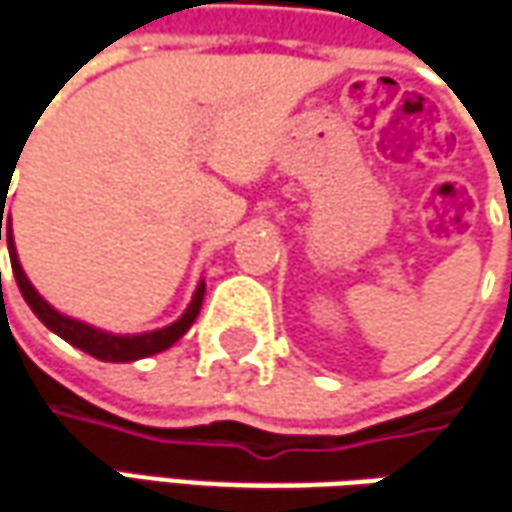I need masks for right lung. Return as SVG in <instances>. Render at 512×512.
I'll use <instances>...</instances> for the list:
<instances>
[{"instance_id": "1", "label": "right lung", "mask_w": 512, "mask_h": 512, "mask_svg": "<svg viewBox=\"0 0 512 512\" xmlns=\"http://www.w3.org/2000/svg\"><path fill=\"white\" fill-rule=\"evenodd\" d=\"M8 186H0V240L2 235L8 238V252H10V266H13V277H16V286L22 291L25 303L33 309V314L45 323L53 334H59L62 340L70 345H76L81 351H87L90 357H96L101 362H133L141 357H152L158 351H167L169 345H175L184 337L189 326L195 323L198 311H201L203 294H206V283H198V289L192 294V303L189 309L167 328H158V331H147V334H110V331H101V328L87 326L81 320L73 317H64L59 311L53 309L50 303H45V297L30 286L27 274L22 272V263L16 257V246H13V235H10V218H5V203H8Z\"/></svg>"}]
</instances>
